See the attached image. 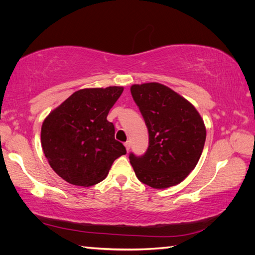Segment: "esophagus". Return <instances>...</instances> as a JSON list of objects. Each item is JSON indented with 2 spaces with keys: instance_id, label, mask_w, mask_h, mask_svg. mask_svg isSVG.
Instances as JSON below:
<instances>
[{
  "instance_id": "1",
  "label": "esophagus",
  "mask_w": 255,
  "mask_h": 255,
  "mask_svg": "<svg viewBox=\"0 0 255 255\" xmlns=\"http://www.w3.org/2000/svg\"><path fill=\"white\" fill-rule=\"evenodd\" d=\"M125 145H126V149L128 151L129 148H130V141H129V140L126 141V142H125Z\"/></svg>"
}]
</instances>
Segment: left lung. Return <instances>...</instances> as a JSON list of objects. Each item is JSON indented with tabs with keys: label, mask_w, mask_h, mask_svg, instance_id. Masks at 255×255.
I'll return each mask as SVG.
<instances>
[{
	"label": "left lung",
	"mask_w": 255,
	"mask_h": 255,
	"mask_svg": "<svg viewBox=\"0 0 255 255\" xmlns=\"http://www.w3.org/2000/svg\"><path fill=\"white\" fill-rule=\"evenodd\" d=\"M130 94L149 132L143 155L129 153L138 180L153 188L181 183L198 164L205 143L204 122L187 100L158 83L133 85Z\"/></svg>",
	"instance_id": "left-lung-1"
}]
</instances>
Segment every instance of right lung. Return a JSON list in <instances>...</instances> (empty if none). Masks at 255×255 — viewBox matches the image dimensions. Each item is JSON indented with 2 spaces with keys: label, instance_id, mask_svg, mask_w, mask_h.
Returning <instances> with one entry per match:
<instances>
[{
  "label": "right lung",
  "instance_id": "add662e5",
  "mask_svg": "<svg viewBox=\"0 0 255 255\" xmlns=\"http://www.w3.org/2000/svg\"><path fill=\"white\" fill-rule=\"evenodd\" d=\"M122 91L117 86L75 91L43 121L44 155L68 183L92 186L105 179L115 159L127 154L106 119Z\"/></svg>",
  "mask_w": 255,
  "mask_h": 255
}]
</instances>
